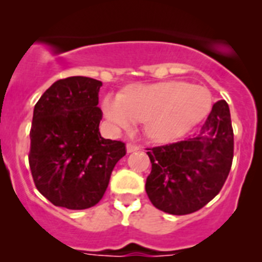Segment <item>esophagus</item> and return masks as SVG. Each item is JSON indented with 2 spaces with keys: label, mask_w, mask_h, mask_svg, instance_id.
<instances>
[{
  "label": "esophagus",
  "mask_w": 262,
  "mask_h": 262,
  "mask_svg": "<svg viewBox=\"0 0 262 262\" xmlns=\"http://www.w3.org/2000/svg\"><path fill=\"white\" fill-rule=\"evenodd\" d=\"M126 149H127V154H133V152L139 151L140 148H139V145L133 144V143H128V144L126 145Z\"/></svg>",
  "instance_id": "esophagus-1"
}]
</instances>
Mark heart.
I'll list each match as a JSON object with an SVG mask.
<instances>
[{
	"label": "heart",
	"instance_id": "b5f03b06",
	"mask_svg": "<svg viewBox=\"0 0 262 262\" xmlns=\"http://www.w3.org/2000/svg\"><path fill=\"white\" fill-rule=\"evenodd\" d=\"M212 108L207 88L184 81L131 85L123 94H107L102 111L115 128H129L144 122L147 136L155 142H173L201 123Z\"/></svg>",
	"mask_w": 262,
	"mask_h": 262
}]
</instances>
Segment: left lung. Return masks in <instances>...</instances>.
Listing matches in <instances>:
<instances>
[{
  "label": "left lung",
  "instance_id": "left-lung-1",
  "mask_svg": "<svg viewBox=\"0 0 262 262\" xmlns=\"http://www.w3.org/2000/svg\"><path fill=\"white\" fill-rule=\"evenodd\" d=\"M145 191L156 209L172 215L198 211L226 182L233 159V131L226 101L214 103L193 138L148 149Z\"/></svg>",
  "mask_w": 262,
  "mask_h": 262
}]
</instances>
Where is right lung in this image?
<instances>
[{"label": "right lung", "mask_w": 262, "mask_h": 262, "mask_svg": "<svg viewBox=\"0 0 262 262\" xmlns=\"http://www.w3.org/2000/svg\"><path fill=\"white\" fill-rule=\"evenodd\" d=\"M102 82L84 76L53 82L34 107L29 163L35 186L59 207L84 210L102 200L124 143L99 134Z\"/></svg>", "instance_id": "right-lung-1"}]
</instances>
